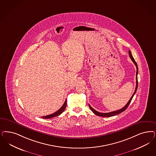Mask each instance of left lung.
<instances>
[{
	"label": "left lung",
	"mask_w": 156,
	"mask_h": 156,
	"mask_svg": "<svg viewBox=\"0 0 156 156\" xmlns=\"http://www.w3.org/2000/svg\"><path fill=\"white\" fill-rule=\"evenodd\" d=\"M129 55L130 58L131 59L132 61L133 62V63H134L135 65V66H136V87H135V91L134 92V94H133V96H131V98L129 99V102L127 103V104H126V105H125L123 108H122V109H119V110H118V111H115L111 112H108V113H101V112H98L97 111H96L95 109H93V108L91 107V106L89 104V107L90 108V109H91V111H92L93 113H94V114H96V115H97V116H102V117H111V116H113L117 115H118L119 113L123 112L127 108V107H129V105L130 102L131 101V100H132L133 98L134 97V94H135L137 88H138V78H137V75H138V66H137V64H136V62L135 61V60L134 59V58H133V56H132V54H131V51H129Z\"/></svg>",
	"instance_id": "left-lung-1"
}]
</instances>
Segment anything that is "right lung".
<instances>
[{
  "label": "right lung",
  "instance_id": "right-lung-1",
  "mask_svg": "<svg viewBox=\"0 0 156 156\" xmlns=\"http://www.w3.org/2000/svg\"><path fill=\"white\" fill-rule=\"evenodd\" d=\"M66 106H67V100H66V101H65V103L63 104V106H62V107L60 108L58 111L55 112V113H52V114H51V115H47V116H43L42 118H43V119H50L52 118H54V117H56V116H58L59 115H60L61 113H62V112L65 111V109H66Z\"/></svg>",
  "mask_w": 156,
  "mask_h": 156
}]
</instances>
